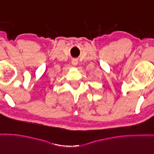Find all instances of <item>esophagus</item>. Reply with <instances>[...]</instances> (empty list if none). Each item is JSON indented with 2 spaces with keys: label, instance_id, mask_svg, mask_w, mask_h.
<instances>
[{
  "label": "esophagus",
  "instance_id": "obj_1",
  "mask_svg": "<svg viewBox=\"0 0 154 154\" xmlns=\"http://www.w3.org/2000/svg\"><path fill=\"white\" fill-rule=\"evenodd\" d=\"M72 65H74V66H77V63H78V61H77V59H73L72 61Z\"/></svg>",
  "mask_w": 154,
  "mask_h": 154
}]
</instances>
